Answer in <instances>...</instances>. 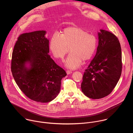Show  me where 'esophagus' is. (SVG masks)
<instances>
[{
	"mask_svg": "<svg viewBox=\"0 0 133 133\" xmlns=\"http://www.w3.org/2000/svg\"><path fill=\"white\" fill-rule=\"evenodd\" d=\"M66 73H67V75H69V74H70L71 73H72V71H70V70H67L66 71Z\"/></svg>",
	"mask_w": 133,
	"mask_h": 133,
	"instance_id": "obj_1",
	"label": "esophagus"
}]
</instances>
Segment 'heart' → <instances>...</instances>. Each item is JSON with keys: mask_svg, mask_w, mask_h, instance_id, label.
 I'll return each instance as SVG.
<instances>
[{"mask_svg": "<svg viewBox=\"0 0 133 133\" xmlns=\"http://www.w3.org/2000/svg\"><path fill=\"white\" fill-rule=\"evenodd\" d=\"M97 47L96 37L78 27L65 28L61 35L54 34L49 41V48L56 58L63 59L69 52L65 61L67 67L76 69L94 56Z\"/></svg>", "mask_w": 133, "mask_h": 133, "instance_id": "obj_1", "label": "heart"}]
</instances>
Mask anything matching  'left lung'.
Instances as JSON below:
<instances>
[{
    "label": "left lung",
    "instance_id": "left-lung-1",
    "mask_svg": "<svg viewBox=\"0 0 133 133\" xmlns=\"http://www.w3.org/2000/svg\"><path fill=\"white\" fill-rule=\"evenodd\" d=\"M98 33L96 54L85 70L82 91L92 99L107 96L117 85L122 74V50L117 37L105 30Z\"/></svg>",
    "mask_w": 133,
    "mask_h": 133
}]
</instances>
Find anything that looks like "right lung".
I'll list each match as a JSON object with an SVG mask.
<instances>
[{"instance_id": "obj_1", "label": "right lung", "mask_w": 133, "mask_h": 133, "mask_svg": "<svg viewBox=\"0 0 133 133\" xmlns=\"http://www.w3.org/2000/svg\"><path fill=\"white\" fill-rule=\"evenodd\" d=\"M46 34L45 30H38L19 36L11 65L19 88L29 98L41 103H48L57 96L62 79L67 75L49 55V41Z\"/></svg>"}]
</instances>
